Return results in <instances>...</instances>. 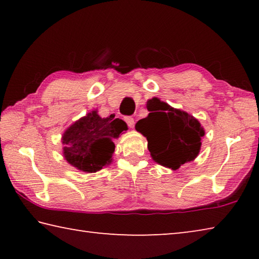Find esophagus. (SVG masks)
<instances>
[{"mask_svg": "<svg viewBox=\"0 0 259 259\" xmlns=\"http://www.w3.org/2000/svg\"><path fill=\"white\" fill-rule=\"evenodd\" d=\"M124 120H125V122H126V124H128V126H130V128H134V126H135V120H134V117L126 116Z\"/></svg>", "mask_w": 259, "mask_h": 259, "instance_id": "34e87169", "label": "esophagus"}]
</instances>
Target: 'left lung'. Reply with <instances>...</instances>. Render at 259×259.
Returning a JSON list of instances; mask_svg holds the SVG:
<instances>
[{"label":"left lung","mask_w":259,"mask_h":259,"mask_svg":"<svg viewBox=\"0 0 259 259\" xmlns=\"http://www.w3.org/2000/svg\"><path fill=\"white\" fill-rule=\"evenodd\" d=\"M147 117L136 123V130L145 136L152 159L172 170L198 156L204 129L200 122L159 98L147 100Z\"/></svg>","instance_id":"1"}]
</instances>
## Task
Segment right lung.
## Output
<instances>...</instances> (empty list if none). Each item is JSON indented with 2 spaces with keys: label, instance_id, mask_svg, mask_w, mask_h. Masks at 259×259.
<instances>
[{
  "label": "right lung",
  "instance_id": "1",
  "mask_svg": "<svg viewBox=\"0 0 259 259\" xmlns=\"http://www.w3.org/2000/svg\"><path fill=\"white\" fill-rule=\"evenodd\" d=\"M114 116L100 117L97 111H91L65 131L63 154L69 164L91 174L111 163L115 150L113 139L128 130L123 120Z\"/></svg>",
  "mask_w": 259,
  "mask_h": 259
}]
</instances>
